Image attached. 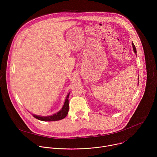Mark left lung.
Instances as JSON below:
<instances>
[{"label": "left lung", "mask_w": 157, "mask_h": 157, "mask_svg": "<svg viewBox=\"0 0 157 157\" xmlns=\"http://www.w3.org/2000/svg\"><path fill=\"white\" fill-rule=\"evenodd\" d=\"M132 47H133V52H134V53H136V55H137V50H136V47H135V45H134V44L133 43V42L132 43ZM139 84V83H138ZM139 85V84H138Z\"/></svg>", "instance_id": "1"}]
</instances>
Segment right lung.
Returning a JSON list of instances; mask_svg holds the SVG:
<instances>
[{
	"instance_id": "right-lung-1",
	"label": "right lung",
	"mask_w": 157,
	"mask_h": 157,
	"mask_svg": "<svg viewBox=\"0 0 157 157\" xmlns=\"http://www.w3.org/2000/svg\"><path fill=\"white\" fill-rule=\"evenodd\" d=\"M70 93H69L66 96V99H65L64 105H63L61 109L58 111V113L49 116H38V115H35L33 114V116L36 118V119L40 120L41 121H59L63 119H64L67 114L68 113V110H69V100L68 98L70 96Z\"/></svg>"
}]
</instances>
